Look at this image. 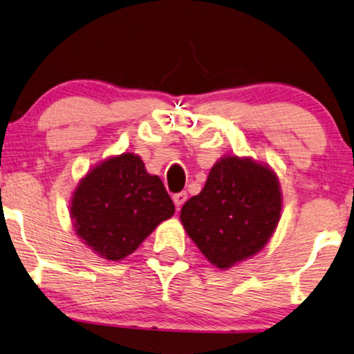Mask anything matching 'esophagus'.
I'll return each instance as SVG.
<instances>
[{
    "label": "esophagus",
    "instance_id": "obj_1",
    "mask_svg": "<svg viewBox=\"0 0 354 354\" xmlns=\"http://www.w3.org/2000/svg\"><path fill=\"white\" fill-rule=\"evenodd\" d=\"M187 198H188V194H187L185 192H180V193H176V194H174V196H172V201H174V204H176L177 207H182L183 204H185Z\"/></svg>",
    "mask_w": 354,
    "mask_h": 354
}]
</instances>
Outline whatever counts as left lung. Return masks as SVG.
I'll list each match as a JSON object with an SVG mask.
<instances>
[{
    "label": "left lung",
    "mask_w": 354,
    "mask_h": 354,
    "mask_svg": "<svg viewBox=\"0 0 354 354\" xmlns=\"http://www.w3.org/2000/svg\"><path fill=\"white\" fill-rule=\"evenodd\" d=\"M281 188L268 166L225 156L209 172L201 193L189 198L180 222L204 257L227 270L263 249L281 218Z\"/></svg>",
    "instance_id": "left-lung-1"
}]
</instances>
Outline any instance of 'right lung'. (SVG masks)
I'll use <instances>...</instances> for the list:
<instances>
[{
	"mask_svg": "<svg viewBox=\"0 0 354 354\" xmlns=\"http://www.w3.org/2000/svg\"><path fill=\"white\" fill-rule=\"evenodd\" d=\"M176 212L161 178L140 156L122 153L86 174L73 192L70 217L76 234L106 260H122Z\"/></svg>",
	"mask_w": 354,
	"mask_h": 354,
	"instance_id": "right-lung-1",
	"label": "right lung"
}]
</instances>
